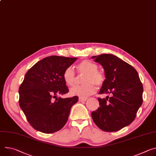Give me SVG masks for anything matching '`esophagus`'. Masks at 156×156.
Masks as SVG:
<instances>
[{"label":"esophagus","mask_w":156,"mask_h":156,"mask_svg":"<svg viewBox=\"0 0 156 156\" xmlns=\"http://www.w3.org/2000/svg\"><path fill=\"white\" fill-rule=\"evenodd\" d=\"M87 100H88V98H82V97L79 98V101H86Z\"/></svg>","instance_id":"esophagus-1"}]
</instances>
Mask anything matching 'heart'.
<instances>
[{
    "label": "heart",
    "mask_w": 156,
    "mask_h": 156,
    "mask_svg": "<svg viewBox=\"0 0 156 156\" xmlns=\"http://www.w3.org/2000/svg\"><path fill=\"white\" fill-rule=\"evenodd\" d=\"M98 65L91 61L83 60L76 66L78 73L84 75L81 86L75 87L70 90V94L85 98L96 91L95 85L101 86L105 82L104 75L98 71ZM63 78L65 83L69 87H72L75 83V74L72 67H68L64 71Z\"/></svg>",
    "instance_id": "obj_1"
}]
</instances>
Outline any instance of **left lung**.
Instances as JSON below:
<instances>
[{"label": "left lung", "instance_id": "1", "mask_svg": "<svg viewBox=\"0 0 156 156\" xmlns=\"http://www.w3.org/2000/svg\"><path fill=\"white\" fill-rule=\"evenodd\" d=\"M105 71L106 79L99 94L111 97L98 98L100 107L91 112L96 126L106 132H115L129 125L143 103V87L137 71L112 54L93 56Z\"/></svg>", "mask_w": 156, "mask_h": 156}]
</instances>
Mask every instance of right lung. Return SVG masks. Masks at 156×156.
Listing matches in <instances>:
<instances>
[{
	"instance_id": "add662e5",
	"label": "right lung",
	"mask_w": 156,
	"mask_h": 156,
	"mask_svg": "<svg viewBox=\"0 0 156 156\" xmlns=\"http://www.w3.org/2000/svg\"><path fill=\"white\" fill-rule=\"evenodd\" d=\"M77 58L50 56L36 63L26 73L19 88V105L34 128L53 133L65 126L78 96L62 98L68 92L64 71Z\"/></svg>"
}]
</instances>
